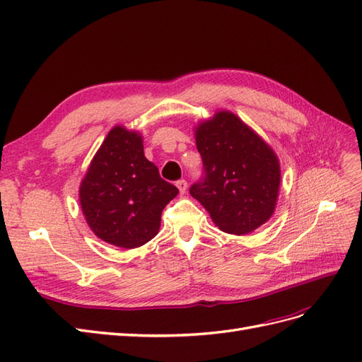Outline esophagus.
I'll list each match as a JSON object with an SVG mask.
<instances>
[{
  "mask_svg": "<svg viewBox=\"0 0 362 362\" xmlns=\"http://www.w3.org/2000/svg\"><path fill=\"white\" fill-rule=\"evenodd\" d=\"M177 187H178L180 193H181V194H184V193H185V190H187V181H185V180H180V181H177Z\"/></svg>",
  "mask_w": 362,
  "mask_h": 362,
  "instance_id": "1",
  "label": "esophagus"
}]
</instances>
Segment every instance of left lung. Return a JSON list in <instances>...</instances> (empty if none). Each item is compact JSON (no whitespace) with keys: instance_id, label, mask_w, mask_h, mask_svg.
<instances>
[{"instance_id":"8db88e82","label":"left lung","mask_w":362,"mask_h":362,"mask_svg":"<svg viewBox=\"0 0 362 362\" xmlns=\"http://www.w3.org/2000/svg\"><path fill=\"white\" fill-rule=\"evenodd\" d=\"M204 177L190 194L218 229L245 235L266 223L278 201L281 168L273 149L231 112H217L194 129Z\"/></svg>"}]
</instances>
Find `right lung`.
<instances>
[{
  "mask_svg": "<svg viewBox=\"0 0 362 362\" xmlns=\"http://www.w3.org/2000/svg\"><path fill=\"white\" fill-rule=\"evenodd\" d=\"M177 194L145 157L141 136L120 125L107 134L80 185L87 225L105 243L124 249L158 234L163 208Z\"/></svg>",
  "mask_w": 362,
  "mask_h": 362,
  "instance_id": "right-lung-1",
  "label": "right lung"
}]
</instances>
